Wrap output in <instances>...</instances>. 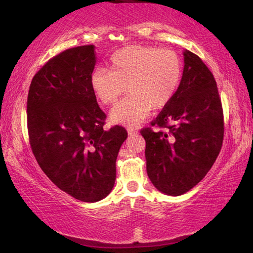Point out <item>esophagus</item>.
Returning <instances> with one entry per match:
<instances>
[{"label": "esophagus", "mask_w": 253, "mask_h": 253, "mask_svg": "<svg viewBox=\"0 0 253 253\" xmlns=\"http://www.w3.org/2000/svg\"><path fill=\"white\" fill-rule=\"evenodd\" d=\"M127 132H128V135H129V136H134V135H136L138 131L135 130V129H132V128H127Z\"/></svg>", "instance_id": "1"}]
</instances>
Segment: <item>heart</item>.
<instances>
[{
  "label": "heart",
  "instance_id": "heart-1",
  "mask_svg": "<svg viewBox=\"0 0 253 253\" xmlns=\"http://www.w3.org/2000/svg\"><path fill=\"white\" fill-rule=\"evenodd\" d=\"M182 79V62L176 52L156 46L132 44L110 58L109 70L96 68L90 76L93 93L101 104L114 105L110 121L125 126L142 123L149 110L161 109L172 100Z\"/></svg>",
  "mask_w": 253,
  "mask_h": 253
}]
</instances>
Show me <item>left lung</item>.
<instances>
[{
    "instance_id": "left-lung-1",
    "label": "left lung",
    "mask_w": 253,
    "mask_h": 253,
    "mask_svg": "<svg viewBox=\"0 0 253 253\" xmlns=\"http://www.w3.org/2000/svg\"><path fill=\"white\" fill-rule=\"evenodd\" d=\"M181 83L152 126L144 128L147 175L166 195L186 193L211 169L223 142V110L215 79L198 55L185 50Z\"/></svg>"
}]
</instances>
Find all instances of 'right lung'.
Masks as SVG:
<instances>
[{
	"label": "right lung",
	"instance_id": "obj_1",
	"mask_svg": "<svg viewBox=\"0 0 253 253\" xmlns=\"http://www.w3.org/2000/svg\"><path fill=\"white\" fill-rule=\"evenodd\" d=\"M95 45L68 49L33 77L27 111L30 145L41 169L60 190L97 202L113 190L116 160L127 138L124 127L105 130L90 76Z\"/></svg>",
	"mask_w": 253,
	"mask_h": 253
}]
</instances>
